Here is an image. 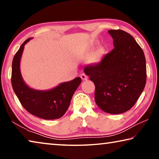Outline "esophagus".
Masks as SVG:
<instances>
[{
    "label": "esophagus",
    "instance_id": "1",
    "mask_svg": "<svg viewBox=\"0 0 159 159\" xmlns=\"http://www.w3.org/2000/svg\"><path fill=\"white\" fill-rule=\"evenodd\" d=\"M80 78H81V79L83 80H85L88 79V76L87 75H85V74H82L81 75H80Z\"/></svg>",
    "mask_w": 159,
    "mask_h": 159
}]
</instances>
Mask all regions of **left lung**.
<instances>
[{"mask_svg": "<svg viewBox=\"0 0 159 159\" xmlns=\"http://www.w3.org/2000/svg\"><path fill=\"white\" fill-rule=\"evenodd\" d=\"M114 48L99 63L88 64L85 74L95 86V100L99 108L111 114L133 107L143 91L147 67L143 50L130 34L109 30Z\"/></svg>", "mask_w": 159, "mask_h": 159, "instance_id": "1", "label": "left lung"}]
</instances>
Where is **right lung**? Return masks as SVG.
<instances>
[{
	"label": "right lung",
	"mask_w": 159,
	"mask_h": 159,
	"mask_svg": "<svg viewBox=\"0 0 159 159\" xmlns=\"http://www.w3.org/2000/svg\"><path fill=\"white\" fill-rule=\"evenodd\" d=\"M30 39L29 38L23 43L13 58L11 76L13 90L21 105L29 113L45 120L57 119L68 109L72 96L81 83V79L76 78L48 91L35 90L29 88L21 78L20 62L25 45Z\"/></svg>",
	"instance_id": "right-lung-1"
}]
</instances>
